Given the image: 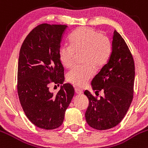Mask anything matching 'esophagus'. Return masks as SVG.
<instances>
[{"mask_svg":"<svg viewBox=\"0 0 148 148\" xmlns=\"http://www.w3.org/2000/svg\"><path fill=\"white\" fill-rule=\"evenodd\" d=\"M75 92L77 93V94H83V91H82V89H81V88H77V87H76L75 88Z\"/></svg>","mask_w":148,"mask_h":148,"instance_id":"esophagus-1","label":"esophagus"}]
</instances>
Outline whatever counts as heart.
Returning <instances> with one entry per match:
<instances>
[{"mask_svg":"<svg viewBox=\"0 0 148 148\" xmlns=\"http://www.w3.org/2000/svg\"><path fill=\"white\" fill-rule=\"evenodd\" d=\"M70 45H64L59 49V59L65 68L72 67L76 54L83 53L84 64L76 66L66 76L68 82L77 86H84L93 78L95 68L101 69L109 60L112 42L106 35L94 29L82 27L77 29L69 37Z\"/></svg>","mask_w":148,"mask_h":148,"instance_id":"heart-1","label":"heart"}]
</instances>
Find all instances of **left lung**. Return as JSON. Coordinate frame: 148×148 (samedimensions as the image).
<instances>
[{"label":"left lung","mask_w":148,"mask_h":148,"mask_svg":"<svg viewBox=\"0 0 148 148\" xmlns=\"http://www.w3.org/2000/svg\"><path fill=\"white\" fill-rule=\"evenodd\" d=\"M135 64L133 55L121 35L113 32L109 60L91 82L96 94L103 91L100 99L84 91L88 103L85 117L88 125L99 130L116 126L125 117L133 99Z\"/></svg>","instance_id":"1"}]
</instances>
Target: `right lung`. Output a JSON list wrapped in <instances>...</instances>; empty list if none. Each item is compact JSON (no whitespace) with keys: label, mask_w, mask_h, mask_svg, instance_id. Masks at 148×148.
<instances>
[{"label":"right lung","mask_w":148,"mask_h":148,"mask_svg":"<svg viewBox=\"0 0 148 148\" xmlns=\"http://www.w3.org/2000/svg\"><path fill=\"white\" fill-rule=\"evenodd\" d=\"M67 25H39L27 35L20 50L18 94L23 111L32 124L52 130L63 123L64 113L74 94L70 84H64L57 94L49 85L63 84V65L59 49Z\"/></svg>","instance_id":"obj_1"}]
</instances>
